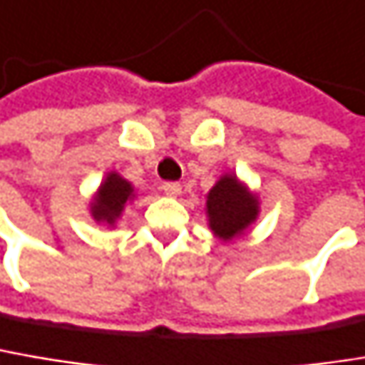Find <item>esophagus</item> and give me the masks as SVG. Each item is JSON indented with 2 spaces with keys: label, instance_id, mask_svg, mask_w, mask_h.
I'll return each mask as SVG.
<instances>
[{
  "label": "esophagus",
  "instance_id": "1",
  "mask_svg": "<svg viewBox=\"0 0 365 365\" xmlns=\"http://www.w3.org/2000/svg\"><path fill=\"white\" fill-rule=\"evenodd\" d=\"M160 190H163L167 196H180V194H182V185L178 182H165L160 185Z\"/></svg>",
  "mask_w": 365,
  "mask_h": 365
}]
</instances>
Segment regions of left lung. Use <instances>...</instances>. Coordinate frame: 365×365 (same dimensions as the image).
<instances>
[{"label": "left lung", "instance_id": "left-lung-1", "mask_svg": "<svg viewBox=\"0 0 365 365\" xmlns=\"http://www.w3.org/2000/svg\"><path fill=\"white\" fill-rule=\"evenodd\" d=\"M259 198L236 173L221 175L207 194L209 227L219 240L230 242L242 236L259 217Z\"/></svg>", "mask_w": 365, "mask_h": 365}]
</instances>
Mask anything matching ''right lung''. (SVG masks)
<instances>
[{"label": "right lung", "instance_id": "right-lung-1", "mask_svg": "<svg viewBox=\"0 0 365 365\" xmlns=\"http://www.w3.org/2000/svg\"><path fill=\"white\" fill-rule=\"evenodd\" d=\"M133 198H135V190H133L131 182L120 178L116 171H110V173H106L104 182L96 190V194L89 202V213L93 217V221L115 227L125 207Z\"/></svg>", "mask_w": 365, "mask_h": 365}]
</instances>
